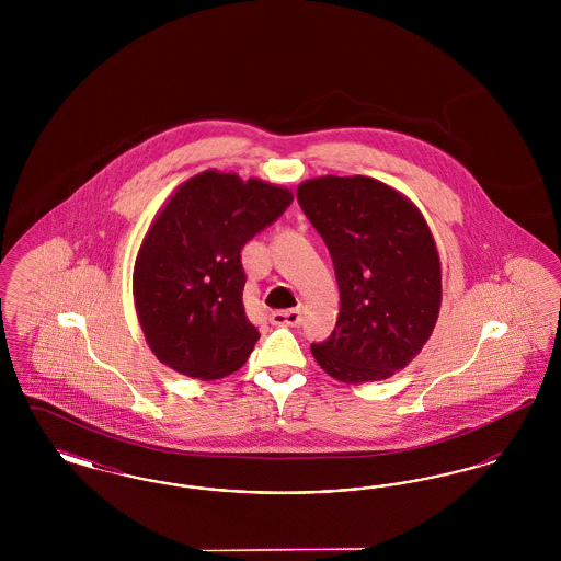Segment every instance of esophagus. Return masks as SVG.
<instances>
[{
  "label": "esophagus",
  "instance_id": "34e87169",
  "mask_svg": "<svg viewBox=\"0 0 561 561\" xmlns=\"http://www.w3.org/2000/svg\"><path fill=\"white\" fill-rule=\"evenodd\" d=\"M268 320H271V323H275V325H298V323L302 321V311H300V309L273 311Z\"/></svg>",
  "mask_w": 561,
  "mask_h": 561
}]
</instances>
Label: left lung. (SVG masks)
Masks as SVG:
<instances>
[{"mask_svg":"<svg viewBox=\"0 0 561 561\" xmlns=\"http://www.w3.org/2000/svg\"><path fill=\"white\" fill-rule=\"evenodd\" d=\"M296 199L325 241L341 290L334 332L311 353L341 382H374L425 347L442 305L439 254L427 220L370 176H320Z\"/></svg>","mask_w":561,"mask_h":561,"instance_id":"left-lung-1","label":"left lung"}]
</instances>
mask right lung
Instances as JSON below:
<instances>
[{"label":"right lung","mask_w":561,"mask_h":561,"mask_svg":"<svg viewBox=\"0 0 561 561\" xmlns=\"http://www.w3.org/2000/svg\"><path fill=\"white\" fill-rule=\"evenodd\" d=\"M286 187L199 172L176 188L140 243L136 316L168 368L199 380L240 370L259 341L243 309L241 248L293 204Z\"/></svg>","instance_id":"1"}]
</instances>
